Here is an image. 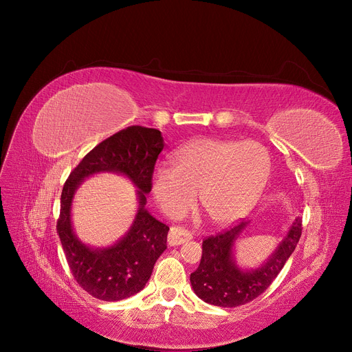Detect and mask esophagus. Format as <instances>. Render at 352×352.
<instances>
[{
  "mask_svg": "<svg viewBox=\"0 0 352 352\" xmlns=\"http://www.w3.org/2000/svg\"><path fill=\"white\" fill-rule=\"evenodd\" d=\"M190 239H192V235L188 230L182 229V228H176V226L170 228L169 235H167V243H169L170 246L182 245V243H185Z\"/></svg>",
  "mask_w": 352,
  "mask_h": 352,
  "instance_id": "esophagus-1",
  "label": "esophagus"
}]
</instances>
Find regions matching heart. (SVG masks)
Returning <instances> with one entry per match:
<instances>
[{"mask_svg": "<svg viewBox=\"0 0 352 352\" xmlns=\"http://www.w3.org/2000/svg\"><path fill=\"white\" fill-rule=\"evenodd\" d=\"M173 164H159L152 193L172 217L188 213L197 200L216 225L236 221L261 197L271 172L270 155L256 142L200 139L172 155Z\"/></svg>", "mask_w": 352, "mask_h": 352, "instance_id": "1", "label": "heart"}]
</instances>
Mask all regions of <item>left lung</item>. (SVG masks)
I'll return each instance as SVG.
<instances>
[{
	"mask_svg": "<svg viewBox=\"0 0 352 352\" xmlns=\"http://www.w3.org/2000/svg\"><path fill=\"white\" fill-rule=\"evenodd\" d=\"M246 226L248 222H241L202 243V259L190 274V283L195 294L210 305L233 308L263 294L292 255L302 233V221L298 216L266 262L255 270H242L233 258V245Z\"/></svg>",
	"mask_w": 352,
	"mask_h": 352,
	"instance_id": "obj_1",
	"label": "left lung"
}]
</instances>
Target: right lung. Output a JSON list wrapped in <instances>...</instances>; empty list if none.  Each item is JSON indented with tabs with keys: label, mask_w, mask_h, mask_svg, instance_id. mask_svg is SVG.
I'll use <instances>...</instances> for the list:
<instances>
[{
	"label": "right lung",
	"mask_w": 352,
	"mask_h": 352,
	"mask_svg": "<svg viewBox=\"0 0 352 352\" xmlns=\"http://www.w3.org/2000/svg\"><path fill=\"white\" fill-rule=\"evenodd\" d=\"M163 147L159 130L130 126L97 144L64 183L57 233L74 279L97 299L114 302L140 292L167 248L169 226L159 222L144 208L146 195L152 190L155 164ZM106 171L123 174L132 180L138 188L140 209L122 240L107 248H93L76 238L71 205L82 179Z\"/></svg>",
	"instance_id": "right-lung-1"
}]
</instances>
